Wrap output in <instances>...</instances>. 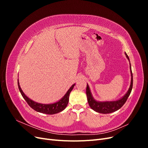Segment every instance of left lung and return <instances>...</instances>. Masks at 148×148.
I'll return each instance as SVG.
<instances>
[{"label": "left lung", "instance_id": "left-lung-1", "mask_svg": "<svg viewBox=\"0 0 148 148\" xmlns=\"http://www.w3.org/2000/svg\"><path fill=\"white\" fill-rule=\"evenodd\" d=\"M125 55H126L127 59L130 61L129 57L128 55L125 53ZM130 71H131V75H132V79H131V84L130 86L128 89L127 93L125 95L122 99H120L118 101H110V102H98L96 101L94 98L92 97L91 93L90 91V89H89L88 84H87L86 86V95L88 98V104L90 106L91 108L93 109L95 111L97 112L101 113V114H109L114 112L116 110H119L122 107L123 104L126 102L128 96L130 95V93L132 90L133 88V73L131 69V64H130Z\"/></svg>", "mask_w": 148, "mask_h": 148}]
</instances>
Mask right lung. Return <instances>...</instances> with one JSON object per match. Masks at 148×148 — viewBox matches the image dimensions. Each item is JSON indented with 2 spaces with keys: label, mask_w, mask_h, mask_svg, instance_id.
<instances>
[{
  "label": "right lung",
  "mask_w": 148,
  "mask_h": 148,
  "mask_svg": "<svg viewBox=\"0 0 148 148\" xmlns=\"http://www.w3.org/2000/svg\"><path fill=\"white\" fill-rule=\"evenodd\" d=\"M75 84H73L72 86L70 87V88L69 89V91L65 94V95L62 97L59 101L51 104H43L34 102L33 101L30 99L29 98L26 96L23 92V91L21 90L19 82H18V86L19 90L22 96H23L25 100L28 103V104L31 107V108L36 111L39 112L50 115L59 113L66 108V107L67 104H68L69 101L70 93L72 91Z\"/></svg>",
  "instance_id": "1"
}]
</instances>
